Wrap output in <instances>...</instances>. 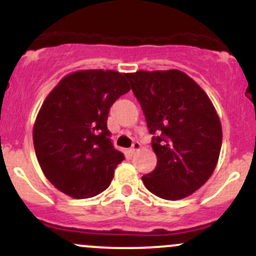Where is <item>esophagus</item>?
<instances>
[{
	"instance_id": "1",
	"label": "esophagus",
	"mask_w": 256,
	"mask_h": 256,
	"mask_svg": "<svg viewBox=\"0 0 256 256\" xmlns=\"http://www.w3.org/2000/svg\"><path fill=\"white\" fill-rule=\"evenodd\" d=\"M140 148H141L140 142H138V141H134L132 146H131V152H132V154L138 152V151L140 150Z\"/></svg>"
}]
</instances>
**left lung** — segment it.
I'll list each match as a JSON object with an SVG mask.
<instances>
[{
	"label": "left lung",
	"instance_id": "left-lung-1",
	"mask_svg": "<svg viewBox=\"0 0 256 256\" xmlns=\"http://www.w3.org/2000/svg\"><path fill=\"white\" fill-rule=\"evenodd\" d=\"M145 114L158 165L142 176L150 192L180 200L199 190L214 172L222 128L212 100L180 70L126 74Z\"/></svg>",
	"mask_w": 256,
	"mask_h": 256
}]
</instances>
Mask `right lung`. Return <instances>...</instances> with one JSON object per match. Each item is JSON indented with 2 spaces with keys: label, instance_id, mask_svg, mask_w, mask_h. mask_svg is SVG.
Masks as SVG:
<instances>
[{
  "label": "right lung",
  "instance_id": "1",
  "mask_svg": "<svg viewBox=\"0 0 256 256\" xmlns=\"http://www.w3.org/2000/svg\"><path fill=\"white\" fill-rule=\"evenodd\" d=\"M125 76L114 70L68 74L37 114L32 132L37 161L47 180L74 199L106 190L125 158L108 130L111 105L130 91Z\"/></svg>",
  "mask_w": 256,
  "mask_h": 256
}]
</instances>
